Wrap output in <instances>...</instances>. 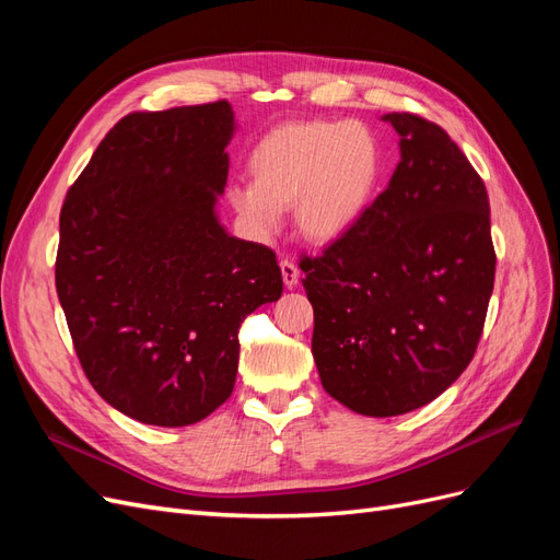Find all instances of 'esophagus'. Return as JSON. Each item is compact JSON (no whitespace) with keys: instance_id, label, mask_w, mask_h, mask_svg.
Segmentation results:
<instances>
[{"instance_id":"1","label":"esophagus","mask_w":560,"mask_h":560,"mask_svg":"<svg viewBox=\"0 0 560 560\" xmlns=\"http://www.w3.org/2000/svg\"><path fill=\"white\" fill-rule=\"evenodd\" d=\"M280 270H282V282H284L287 290H292V287H296V284H299L301 270L296 268V264H294V261H290V259L280 261Z\"/></svg>"}]
</instances>
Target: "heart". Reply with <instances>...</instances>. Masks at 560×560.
I'll list each match as a JSON object with an SVG mask.
<instances>
[{"mask_svg":"<svg viewBox=\"0 0 560 560\" xmlns=\"http://www.w3.org/2000/svg\"><path fill=\"white\" fill-rule=\"evenodd\" d=\"M254 184H235L229 202L254 238L270 241L294 206L303 238L334 243L369 210L381 175L371 130L354 121H294L270 130L249 156Z\"/></svg>","mask_w":560,"mask_h":560,"instance_id":"heart-1","label":"heart"}]
</instances>
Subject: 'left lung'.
<instances>
[{"label": "left lung", "mask_w": 560, "mask_h": 560, "mask_svg": "<svg viewBox=\"0 0 560 560\" xmlns=\"http://www.w3.org/2000/svg\"><path fill=\"white\" fill-rule=\"evenodd\" d=\"M399 163L360 224L301 259L322 387L387 418L430 404L474 358L495 280L481 177L444 128L385 114Z\"/></svg>", "instance_id": "1"}]
</instances>
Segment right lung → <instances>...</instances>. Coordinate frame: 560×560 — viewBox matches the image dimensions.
Here are the masks:
<instances>
[{
	"label": "right lung",
	"instance_id": "add662e5",
	"mask_svg": "<svg viewBox=\"0 0 560 560\" xmlns=\"http://www.w3.org/2000/svg\"><path fill=\"white\" fill-rule=\"evenodd\" d=\"M233 132L226 100L128 114L62 202L56 290L79 362L144 425L222 406L243 319L282 294L273 249L219 222Z\"/></svg>",
	"mask_w": 560,
	"mask_h": 560
}]
</instances>
